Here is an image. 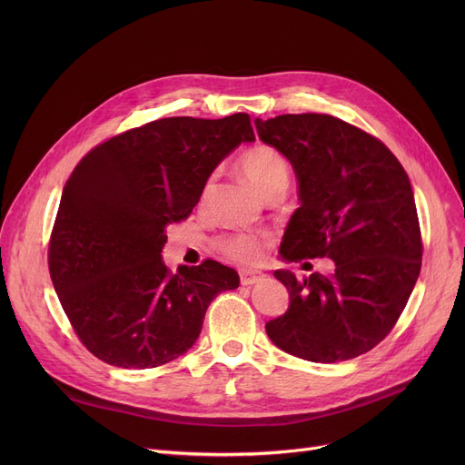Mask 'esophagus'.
<instances>
[{"instance_id": "34e87169", "label": "esophagus", "mask_w": 465, "mask_h": 465, "mask_svg": "<svg viewBox=\"0 0 465 465\" xmlns=\"http://www.w3.org/2000/svg\"><path fill=\"white\" fill-rule=\"evenodd\" d=\"M239 277H241L242 286H251V284L262 282L265 279V275L262 272H256V270H241Z\"/></svg>"}]
</instances>
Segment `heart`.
Listing matches in <instances>:
<instances>
[{"mask_svg": "<svg viewBox=\"0 0 465 465\" xmlns=\"http://www.w3.org/2000/svg\"><path fill=\"white\" fill-rule=\"evenodd\" d=\"M239 167L247 181L263 195H270L277 192H286L290 181V167L286 158L272 149V146L256 144L247 153H242L239 158ZM213 179L205 184V193L209 192ZM218 249L224 254L239 260V262H254L262 254V239L249 233H237L230 237H223L218 242Z\"/></svg>", "mask_w": 465, "mask_h": 465, "instance_id": "heart-1", "label": "heart"}]
</instances>
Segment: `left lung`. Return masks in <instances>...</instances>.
<instances>
[{"mask_svg": "<svg viewBox=\"0 0 465 465\" xmlns=\"http://www.w3.org/2000/svg\"><path fill=\"white\" fill-rule=\"evenodd\" d=\"M260 139L294 167L300 207L281 258H331L335 273L273 275L290 305L265 324L273 343L316 363L371 351L390 333L417 284L422 239L405 169L377 137L331 114L254 120Z\"/></svg>", "mask_w": 465, "mask_h": 465, "instance_id": "obj_1", "label": "left lung"}]
</instances>
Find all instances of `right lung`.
I'll return each instance as SVG.
<instances>
[{"instance_id": "right-lung-1", "label": "right lung", "mask_w": 465, "mask_h": 465, "mask_svg": "<svg viewBox=\"0 0 465 465\" xmlns=\"http://www.w3.org/2000/svg\"><path fill=\"white\" fill-rule=\"evenodd\" d=\"M254 141L251 116H171L97 144L67 179L48 245L58 300L83 345L124 370L158 368L200 337L205 311L239 286L214 260L171 273L165 228L184 220L214 167Z\"/></svg>"}]
</instances>
